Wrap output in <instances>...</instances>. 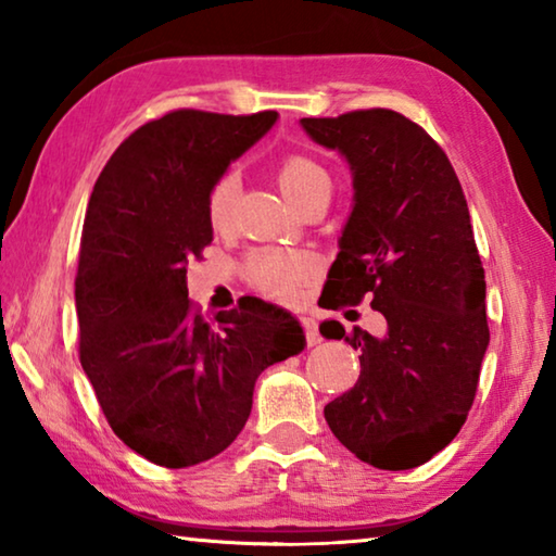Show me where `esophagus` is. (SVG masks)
I'll return each instance as SVG.
<instances>
[{
    "instance_id": "1",
    "label": "esophagus",
    "mask_w": 556,
    "mask_h": 556,
    "mask_svg": "<svg viewBox=\"0 0 556 556\" xmlns=\"http://www.w3.org/2000/svg\"><path fill=\"white\" fill-rule=\"evenodd\" d=\"M301 326H304V333H306V343H308V345L321 343V336H318V326H316L314 318L304 316V318H301Z\"/></svg>"
}]
</instances>
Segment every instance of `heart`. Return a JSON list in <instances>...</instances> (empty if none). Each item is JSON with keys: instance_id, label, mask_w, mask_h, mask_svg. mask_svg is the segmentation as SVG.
Returning a JSON list of instances; mask_svg holds the SVG:
<instances>
[{"instance_id": "heart-1", "label": "heart", "mask_w": 556, "mask_h": 556, "mask_svg": "<svg viewBox=\"0 0 556 556\" xmlns=\"http://www.w3.org/2000/svg\"><path fill=\"white\" fill-rule=\"evenodd\" d=\"M277 181L289 201L296 205L316 193L318 188H331V176L326 168L312 156L291 154L279 164ZM240 193V174L225 172L213 184L208 195V218L215 228H225L230 223L235 201ZM316 271V260L306 252L291 250H265L250 260L248 279L250 285L260 289L262 294L285 296L301 281L308 279Z\"/></svg>"}]
</instances>
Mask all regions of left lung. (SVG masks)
<instances>
[{
	"mask_svg": "<svg viewBox=\"0 0 556 556\" xmlns=\"http://www.w3.org/2000/svg\"><path fill=\"white\" fill-rule=\"evenodd\" d=\"M353 176V208L328 269L324 304L370 296L384 336L324 321L361 351L355 388L326 404L341 444L375 468L407 470L451 444L476 397L491 343L485 271L458 176L434 139L392 110L299 122Z\"/></svg>",
	"mask_w": 556,
	"mask_h": 556,
	"instance_id": "8db88e82",
	"label": "left lung"
}]
</instances>
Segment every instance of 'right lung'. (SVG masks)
I'll list each match as a JSON object with an SVG mask.
<instances>
[{
	"label": "right lung",
	"mask_w": 556,
	"mask_h": 556,
	"mask_svg": "<svg viewBox=\"0 0 556 556\" xmlns=\"http://www.w3.org/2000/svg\"><path fill=\"white\" fill-rule=\"evenodd\" d=\"M277 117L168 112L131 131L92 188L75 277L80 365L112 431L156 466L228 448L262 370L306 345L285 308L248 296L211 324L186 287L188 260L213 240V184Z\"/></svg>",
	"instance_id": "add662e5"
}]
</instances>
